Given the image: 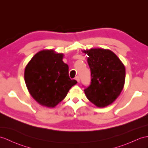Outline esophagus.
<instances>
[{
  "instance_id": "esophagus-1",
  "label": "esophagus",
  "mask_w": 148,
  "mask_h": 148,
  "mask_svg": "<svg viewBox=\"0 0 148 148\" xmlns=\"http://www.w3.org/2000/svg\"><path fill=\"white\" fill-rule=\"evenodd\" d=\"M75 79L78 82H79V81H80V77H79V75H77V76L75 77Z\"/></svg>"
}]
</instances>
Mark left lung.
Listing matches in <instances>:
<instances>
[{
	"mask_svg": "<svg viewBox=\"0 0 148 148\" xmlns=\"http://www.w3.org/2000/svg\"><path fill=\"white\" fill-rule=\"evenodd\" d=\"M91 70V82L85 88L87 98L98 107L110 105L121 94L125 83V69L111 50L91 49L84 50Z\"/></svg>",
	"mask_w": 148,
	"mask_h": 148,
	"instance_id": "1",
	"label": "left lung"
}]
</instances>
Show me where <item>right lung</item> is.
I'll return each mask as SVG.
<instances>
[{"mask_svg": "<svg viewBox=\"0 0 148 148\" xmlns=\"http://www.w3.org/2000/svg\"><path fill=\"white\" fill-rule=\"evenodd\" d=\"M63 54L52 50L38 52L27 64L25 81L29 93L43 106L53 108L62 101L77 81L69 75Z\"/></svg>", "mask_w": 148, "mask_h": 148, "instance_id": "right-lung-1", "label": "right lung"}]
</instances>
